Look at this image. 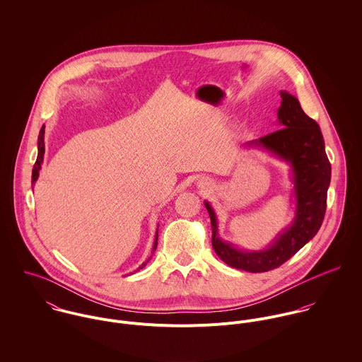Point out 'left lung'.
<instances>
[{"label": "left lung", "instance_id": "8db88e82", "mask_svg": "<svg viewBox=\"0 0 362 362\" xmlns=\"http://www.w3.org/2000/svg\"><path fill=\"white\" fill-rule=\"evenodd\" d=\"M277 111L280 129L248 145L260 146L291 165L297 199L293 224L262 251H241L217 234L214 210L205 202L211 221V245L217 257L228 266L251 273H262L281 266L296 255L319 231L325 211L332 167L325 152V141L316 121L310 118L297 98L280 92Z\"/></svg>", "mask_w": 362, "mask_h": 362}]
</instances>
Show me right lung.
<instances>
[{
  "label": "right lung",
  "mask_w": 362,
  "mask_h": 362,
  "mask_svg": "<svg viewBox=\"0 0 362 362\" xmlns=\"http://www.w3.org/2000/svg\"><path fill=\"white\" fill-rule=\"evenodd\" d=\"M37 149H39V153H37V158H36V163L33 165V171H32V182L35 184L37 177H39V171L42 168V163H43V157H45V125L42 127L40 129V134H39V142H37ZM156 247H157V231H156V241L155 245H153V251H156ZM149 262V260H148ZM148 262L142 263V266L139 269H142Z\"/></svg>",
  "instance_id": "right-lung-1"
}]
</instances>
